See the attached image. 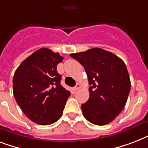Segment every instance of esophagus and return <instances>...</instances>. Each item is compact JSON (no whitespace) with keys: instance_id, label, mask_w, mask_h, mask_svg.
<instances>
[{"instance_id":"1","label":"esophagus","mask_w":148,"mask_h":148,"mask_svg":"<svg viewBox=\"0 0 148 148\" xmlns=\"http://www.w3.org/2000/svg\"><path fill=\"white\" fill-rule=\"evenodd\" d=\"M80 88H81V85H80L79 84H77L76 86H75V87L74 88V91H76V90H79Z\"/></svg>"}]
</instances>
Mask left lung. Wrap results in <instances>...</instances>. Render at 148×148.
<instances>
[{
	"label": "left lung",
	"mask_w": 148,
	"mask_h": 148,
	"mask_svg": "<svg viewBox=\"0 0 148 148\" xmlns=\"http://www.w3.org/2000/svg\"><path fill=\"white\" fill-rule=\"evenodd\" d=\"M71 57L84 67L90 85V97L81 105L84 117L96 125L109 124L122 111L131 90L126 65L114 53L98 47Z\"/></svg>",
	"instance_id": "left-lung-1"
}]
</instances>
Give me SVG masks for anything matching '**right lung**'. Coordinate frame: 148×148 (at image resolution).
I'll return each instance as SVG.
<instances>
[{
    "mask_svg": "<svg viewBox=\"0 0 148 148\" xmlns=\"http://www.w3.org/2000/svg\"><path fill=\"white\" fill-rule=\"evenodd\" d=\"M64 58L47 48L34 52L17 67L13 78L15 100L36 124L49 125L60 119L71 93L60 84L57 65Z\"/></svg>",
    "mask_w": 148,
    "mask_h": 148,
    "instance_id": "obj_1",
    "label": "right lung"
}]
</instances>
